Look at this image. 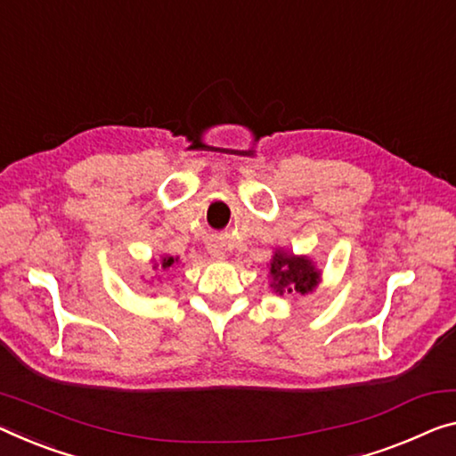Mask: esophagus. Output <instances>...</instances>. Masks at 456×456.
I'll return each mask as SVG.
<instances>
[{
    "instance_id": "obj_1",
    "label": "esophagus",
    "mask_w": 456,
    "mask_h": 456,
    "mask_svg": "<svg viewBox=\"0 0 456 456\" xmlns=\"http://www.w3.org/2000/svg\"><path fill=\"white\" fill-rule=\"evenodd\" d=\"M208 252H209V256L216 258V261H222V258L226 256V252H224V248L220 247L218 242H212V244H209V247H208Z\"/></svg>"
}]
</instances>
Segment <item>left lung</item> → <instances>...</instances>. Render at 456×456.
<instances>
[{"instance_id":"1","label":"left lung","mask_w":456,"mask_h":456,"mask_svg":"<svg viewBox=\"0 0 456 456\" xmlns=\"http://www.w3.org/2000/svg\"><path fill=\"white\" fill-rule=\"evenodd\" d=\"M322 283V271L312 256L293 255L291 250L275 248L269 263V287L277 296L314 293Z\"/></svg>"}]
</instances>
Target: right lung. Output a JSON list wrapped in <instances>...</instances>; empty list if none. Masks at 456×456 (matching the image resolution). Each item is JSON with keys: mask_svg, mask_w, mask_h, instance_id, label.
<instances>
[{"mask_svg": "<svg viewBox=\"0 0 456 456\" xmlns=\"http://www.w3.org/2000/svg\"><path fill=\"white\" fill-rule=\"evenodd\" d=\"M177 263H179V256L160 255L159 258H151V269H152V271H157V269L167 271V269H171L173 265H177ZM146 283H152V281H146Z\"/></svg>", "mask_w": 456, "mask_h": 456, "instance_id": "1", "label": "right lung"}]
</instances>
